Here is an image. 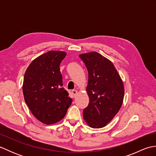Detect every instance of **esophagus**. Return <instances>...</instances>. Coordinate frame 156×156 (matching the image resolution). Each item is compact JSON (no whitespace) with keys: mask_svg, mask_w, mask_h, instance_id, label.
<instances>
[{"mask_svg":"<svg viewBox=\"0 0 156 156\" xmlns=\"http://www.w3.org/2000/svg\"><path fill=\"white\" fill-rule=\"evenodd\" d=\"M77 91H76V90H72V94L73 95V97H74V98L76 97V94H77Z\"/></svg>","mask_w":156,"mask_h":156,"instance_id":"obj_1","label":"esophagus"}]
</instances>
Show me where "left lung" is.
I'll return each mask as SVG.
<instances>
[{
	"label": "left lung",
	"mask_w": 156,
	"mask_h": 156,
	"mask_svg": "<svg viewBox=\"0 0 156 156\" xmlns=\"http://www.w3.org/2000/svg\"><path fill=\"white\" fill-rule=\"evenodd\" d=\"M79 57L88 73L89 103L83 111L84 119L90 127H104L121 107L123 83L112 63L98 53L89 52Z\"/></svg>",
	"instance_id": "8db88e82"
}]
</instances>
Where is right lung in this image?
<instances>
[{
    "label": "right lung",
    "mask_w": 156,
    "mask_h": 156,
    "mask_svg": "<svg viewBox=\"0 0 156 156\" xmlns=\"http://www.w3.org/2000/svg\"><path fill=\"white\" fill-rule=\"evenodd\" d=\"M66 53L49 51L35 58L24 76L23 92L32 114L46 125L64 117L72 99L62 87L59 65Z\"/></svg>",
    "instance_id": "1"
}]
</instances>
